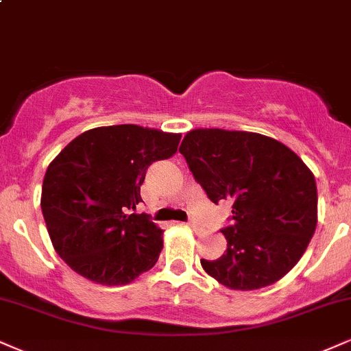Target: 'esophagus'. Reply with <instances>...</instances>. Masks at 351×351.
Here are the masks:
<instances>
[{"label":"esophagus","instance_id":"obj_1","mask_svg":"<svg viewBox=\"0 0 351 351\" xmlns=\"http://www.w3.org/2000/svg\"><path fill=\"white\" fill-rule=\"evenodd\" d=\"M186 226H188V227H191V229H199V226H197V223L194 222V221H189V222L186 223Z\"/></svg>","mask_w":351,"mask_h":351}]
</instances>
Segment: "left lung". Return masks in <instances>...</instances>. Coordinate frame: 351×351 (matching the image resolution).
<instances>
[{
    "label": "left lung",
    "instance_id": "1",
    "mask_svg": "<svg viewBox=\"0 0 351 351\" xmlns=\"http://www.w3.org/2000/svg\"><path fill=\"white\" fill-rule=\"evenodd\" d=\"M180 154L214 204L232 199L227 248L201 260L204 271L235 291L280 281L296 267L317 226V186L285 143L243 130L194 129Z\"/></svg>",
    "mask_w": 351,
    "mask_h": 351
}]
</instances>
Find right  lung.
<instances>
[{
	"label": "right lung",
	"instance_id": "1",
	"mask_svg": "<svg viewBox=\"0 0 351 351\" xmlns=\"http://www.w3.org/2000/svg\"><path fill=\"white\" fill-rule=\"evenodd\" d=\"M181 134L135 124L80 134L52 160L40 208L58 256L98 285H129L157 263L163 230L142 202L147 168L178 150Z\"/></svg>",
	"mask_w": 351,
	"mask_h": 351
}]
</instances>
